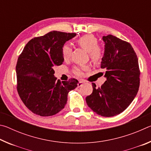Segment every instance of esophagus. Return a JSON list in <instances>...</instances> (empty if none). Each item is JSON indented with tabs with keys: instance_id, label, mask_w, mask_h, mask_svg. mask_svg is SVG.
I'll list each match as a JSON object with an SVG mask.
<instances>
[{
	"instance_id": "1",
	"label": "esophagus",
	"mask_w": 151,
	"mask_h": 151,
	"mask_svg": "<svg viewBox=\"0 0 151 151\" xmlns=\"http://www.w3.org/2000/svg\"><path fill=\"white\" fill-rule=\"evenodd\" d=\"M84 83V81H78V83H77V86L78 87H80L82 85H83V84Z\"/></svg>"
}]
</instances>
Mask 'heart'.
Listing matches in <instances>:
<instances>
[{
  "label": "heart",
  "mask_w": 151,
  "mask_h": 151,
  "mask_svg": "<svg viewBox=\"0 0 151 151\" xmlns=\"http://www.w3.org/2000/svg\"><path fill=\"white\" fill-rule=\"evenodd\" d=\"M76 42L82 48H85L88 51L89 57L91 60L94 63H98L103 58V50L101 47L98 46V40L94 36L92 35H85L81 37L76 40ZM62 56L64 60H68L71 56L72 48L68 44H65L63 46ZM89 69L88 65H82L74 67L73 72L76 76H83L84 75V71Z\"/></svg>",
  "instance_id": "1"
}]
</instances>
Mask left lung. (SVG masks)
Here are the masks:
<instances>
[{"label":"left lung","instance_id":"obj_1","mask_svg":"<svg viewBox=\"0 0 151 151\" xmlns=\"http://www.w3.org/2000/svg\"><path fill=\"white\" fill-rule=\"evenodd\" d=\"M105 43L102 68L106 81L86 97L87 105L97 114L111 117L123 112L133 101L140 85V69L136 52L129 42L112 35L103 36Z\"/></svg>","mask_w":151,"mask_h":151}]
</instances>
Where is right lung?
<instances>
[{
	"mask_svg": "<svg viewBox=\"0 0 151 151\" xmlns=\"http://www.w3.org/2000/svg\"><path fill=\"white\" fill-rule=\"evenodd\" d=\"M76 35L53 30L35 37L18 58L17 89L24 105L33 113L41 116L55 115L65 107L68 92L77 86L75 78L57 80L53 69L63 63V46Z\"/></svg>",
	"mask_w": 151,
	"mask_h": 151,
	"instance_id": "1",
	"label": "right lung"
}]
</instances>
